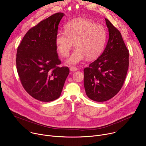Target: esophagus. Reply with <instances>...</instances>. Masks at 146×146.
<instances>
[{"instance_id":"34e87169","label":"esophagus","mask_w":146,"mask_h":146,"mask_svg":"<svg viewBox=\"0 0 146 146\" xmlns=\"http://www.w3.org/2000/svg\"><path fill=\"white\" fill-rule=\"evenodd\" d=\"M70 70L72 72H76L78 70V69L76 67H74V66H70Z\"/></svg>"}]
</instances>
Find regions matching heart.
Here are the masks:
<instances>
[{"label": "heart", "instance_id": "heart-1", "mask_svg": "<svg viewBox=\"0 0 146 146\" xmlns=\"http://www.w3.org/2000/svg\"><path fill=\"white\" fill-rule=\"evenodd\" d=\"M106 40V30L91 19L78 18L70 21L65 31H59L55 37L57 51L62 56H68L73 44L76 47L67 59L76 65L87 58L94 59L102 53Z\"/></svg>", "mask_w": 146, "mask_h": 146}]
</instances>
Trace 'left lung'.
I'll list each match as a JSON object with an SVG mask.
<instances>
[{
	"label": "left lung",
	"mask_w": 146,
	"mask_h": 146,
	"mask_svg": "<svg viewBox=\"0 0 146 146\" xmlns=\"http://www.w3.org/2000/svg\"><path fill=\"white\" fill-rule=\"evenodd\" d=\"M109 38L103 53L84 69L87 96L96 102L114 97L122 88L129 66V51L119 31L105 18Z\"/></svg>",
	"instance_id": "obj_1"
}]
</instances>
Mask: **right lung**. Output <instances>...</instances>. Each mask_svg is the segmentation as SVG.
Instances as JSON below:
<instances>
[{"label": "right lung", "instance_id": "obj_1", "mask_svg": "<svg viewBox=\"0 0 146 146\" xmlns=\"http://www.w3.org/2000/svg\"><path fill=\"white\" fill-rule=\"evenodd\" d=\"M65 14L57 13L29 29L18 47L17 70L26 91L41 102L58 99L69 74L68 67H58L55 45L60 21Z\"/></svg>", "mask_w": 146, "mask_h": 146}]
</instances>
